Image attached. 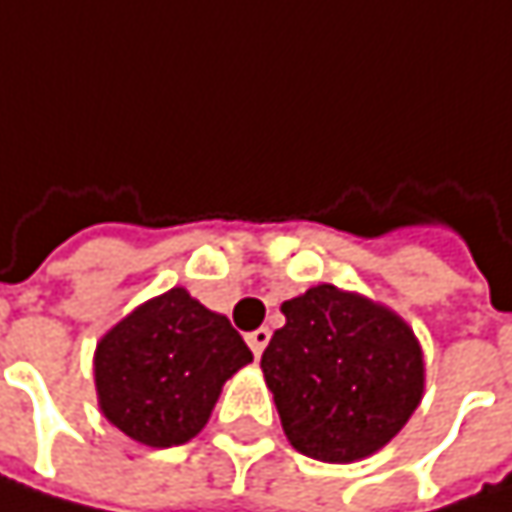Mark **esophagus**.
I'll use <instances>...</instances> for the list:
<instances>
[{"instance_id":"obj_1","label":"esophagus","mask_w":512,"mask_h":512,"mask_svg":"<svg viewBox=\"0 0 512 512\" xmlns=\"http://www.w3.org/2000/svg\"><path fill=\"white\" fill-rule=\"evenodd\" d=\"M269 328H257V331H252L249 337H246V343H249V349L255 351V357H260L263 354V349L269 346Z\"/></svg>"}]
</instances>
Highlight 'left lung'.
I'll return each instance as SVG.
<instances>
[{"label":"left lung","instance_id":"8db88e82","mask_svg":"<svg viewBox=\"0 0 512 512\" xmlns=\"http://www.w3.org/2000/svg\"><path fill=\"white\" fill-rule=\"evenodd\" d=\"M260 357L281 428L304 457L354 463L381 451L425 395V354L393 307L334 284L281 304Z\"/></svg>","mask_w":512,"mask_h":512}]
</instances>
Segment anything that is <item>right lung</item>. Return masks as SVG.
<instances>
[{"mask_svg":"<svg viewBox=\"0 0 512 512\" xmlns=\"http://www.w3.org/2000/svg\"><path fill=\"white\" fill-rule=\"evenodd\" d=\"M246 363L252 351L231 322L172 287L102 334L93 384L102 416L125 437L172 448L208 425L222 384Z\"/></svg>","mask_w":512,"mask_h":512,"instance_id":"obj_1","label":"right lung"}]
</instances>
